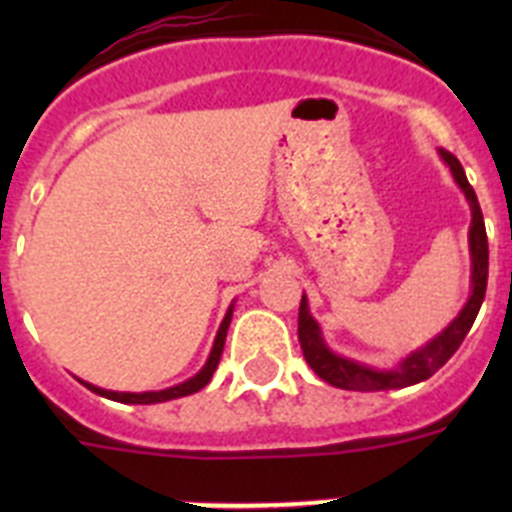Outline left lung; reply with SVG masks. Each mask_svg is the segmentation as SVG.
Segmentation results:
<instances>
[{
  "label": "left lung",
  "instance_id": "left-lung-1",
  "mask_svg": "<svg viewBox=\"0 0 512 512\" xmlns=\"http://www.w3.org/2000/svg\"><path fill=\"white\" fill-rule=\"evenodd\" d=\"M443 158V164L451 169L454 182L464 192L472 210V225H469V256H472V284H469V300L467 305L461 307V312L451 320L446 328L433 336L425 346L410 351L400 364L392 369H379V366L361 364V361L346 359V356L330 351L325 343L323 330H320L318 320L310 315V305L307 297L302 295L300 302V320H297V336H300L302 354L310 369L318 374L323 382L341 387V390H354V392H379V390H402L410 384L425 382L428 377L441 369L451 356L456 354V348L461 346L464 336L472 328L474 318H477L482 300H485L487 289V266H490V248H487V233H485V217L479 210L477 194H474L472 184L467 182V174L461 169L459 158L449 151H438Z\"/></svg>",
  "mask_w": 512,
  "mask_h": 512
}]
</instances>
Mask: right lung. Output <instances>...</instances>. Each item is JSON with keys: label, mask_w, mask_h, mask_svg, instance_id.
Wrapping results in <instances>:
<instances>
[{"label": "right lung", "mask_w": 512, "mask_h": 512, "mask_svg": "<svg viewBox=\"0 0 512 512\" xmlns=\"http://www.w3.org/2000/svg\"><path fill=\"white\" fill-rule=\"evenodd\" d=\"M230 318H233V305L228 307L223 323H220V328H217L215 343H212V351H210V356H207L205 366H202L200 372L194 374V377H189L187 382L174 384V387H166V390H158V392H112V390H102V387H97V384L81 382V379L79 382L84 384L87 390H92L94 395H102V397H107V400H115V402H125V405H156V402H166V400H176V397L194 395V392H200L202 387L210 382L212 374H215V369H217V364H220V356H223V346H225V336H228V328H230Z\"/></svg>", "instance_id": "right-lung-1"}]
</instances>
